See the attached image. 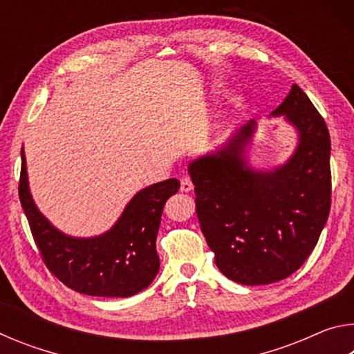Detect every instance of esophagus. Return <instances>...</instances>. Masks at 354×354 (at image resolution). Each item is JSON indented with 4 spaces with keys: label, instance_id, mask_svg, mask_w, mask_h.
<instances>
[{
    "label": "esophagus",
    "instance_id": "1",
    "mask_svg": "<svg viewBox=\"0 0 354 354\" xmlns=\"http://www.w3.org/2000/svg\"><path fill=\"white\" fill-rule=\"evenodd\" d=\"M181 190L183 192H190V190H194V183H192V179L190 178H183L181 179Z\"/></svg>",
    "mask_w": 354,
    "mask_h": 354
}]
</instances>
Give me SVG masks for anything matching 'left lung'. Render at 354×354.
Masks as SVG:
<instances>
[{
    "label": "left lung",
    "mask_w": 354,
    "mask_h": 354,
    "mask_svg": "<svg viewBox=\"0 0 354 354\" xmlns=\"http://www.w3.org/2000/svg\"><path fill=\"white\" fill-rule=\"evenodd\" d=\"M270 117H284L295 133V148L283 164H251L257 123L250 120L187 167L215 263L243 286L272 284L297 272L315 248L331 207L325 120L297 84Z\"/></svg>",
    "instance_id": "8db88e82"
}]
</instances>
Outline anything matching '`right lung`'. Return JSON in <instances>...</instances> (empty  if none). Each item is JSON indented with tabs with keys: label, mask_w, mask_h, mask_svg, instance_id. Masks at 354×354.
<instances>
[{
	"label": "right lung",
	"mask_w": 354,
	"mask_h": 354,
	"mask_svg": "<svg viewBox=\"0 0 354 354\" xmlns=\"http://www.w3.org/2000/svg\"><path fill=\"white\" fill-rule=\"evenodd\" d=\"M175 178L148 185L128 201L109 230L92 237L65 234L35 205L21 148L19 195L45 266L59 281L84 295L127 298L153 283L160 261L156 237L165 201L179 189Z\"/></svg>",
	"instance_id": "1"
}]
</instances>
